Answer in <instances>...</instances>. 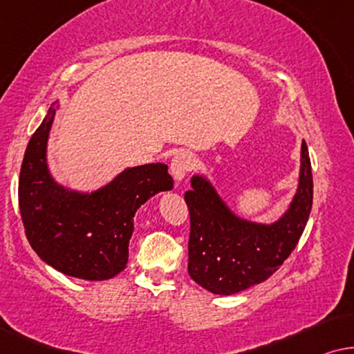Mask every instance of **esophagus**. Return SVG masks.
<instances>
[{"label": "esophagus", "mask_w": 354, "mask_h": 354, "mask_svg": "<svg viewBox=\"0 0 354 354\" xmlns=\"http://www.w3.org/2000/svg\"><path fill=\"white\" fill-rule=\"evenodd\" d=\"M194 163V158L189 152H178L175 157H173L171 160V165H170V170L173 173V176H175L176 181H183L184 176L187 175L189 170H191Z\"/></svg>", "instance_id": "1"}]
</instances>
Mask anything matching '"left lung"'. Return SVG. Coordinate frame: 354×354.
I'll return each mask as SVG.
<instances>
[{
	"label": "left lung",
	"mask_w": 354,
	"mask_h": 354,
	"mask_svg": "<svg viewBox=\"0 0 354 354\" xmlns=\"http://www.w3.org/2000/svg\"><path fill=\"white\" fill-rule=\"evenodd\" d=\"M184 194L191 215L187 271L216 295H234L279 270L297 247L313 205L311 160L301 142L298 187L286 213L271 225L237 216L205 176L194 175Z\"/></svg>",
	"instance_id": "left-lung-1"
}]
</instances>
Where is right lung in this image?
Masks as SVG:
<instances>
[{
  "mask_svg": "<svg viewBox=\"0 0 354 354\" xmlns=\"http://www.w3.org/2000/svg\"><path fill=\"white\" fill-rule=\"evenodd\" d=\"M59 107V106H57ZM56 109L30 138L19 176V208L30 245L44 263L84 281H106L127 268L134 213L173 189L165 163L125 168L93 192L64 187L51 176L48 138Z\"/></svg>",
  "mask_w": 354,
  "mask_h": 354,
  "instance_id": "add662e5",
  "label": "right lung"
}]
</instances>
